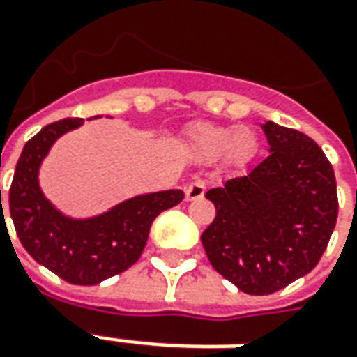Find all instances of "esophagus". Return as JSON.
Returning a JSON list of instances; mask_svg holds the SVG:
<instances>
[{
  "label": "esophagus",
  "mask_w": 357,
  "mask_h": 357,
  "mask_svg": "<svg viewBox=\"0 0 357 357\" xmlns=\"http://www.w3.org/2000/svg\"><path fill=\"white\" fill-rule=\"evenodd\" d=\"M205 189H207V183L203 179H195L185 188V199L188 201H197V199L205 195Z\"/></svg>",
  "instance_id": "1"
}]
</instances>
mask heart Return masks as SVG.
<instances>
[{
	"label": "heart",
	"mask_w": 357,
	"mask_h": 357,
	"mask_svg": "<svg viewBox=\"0 0 357 357\" xmlns=\"http://www.w3.org/2000/svg\"><path fill=\"white\" fill-rule=\"evenodd\" d=\"M191 146L199 158L215 162L225 158L230 164H246L258 152V137L252 128L199 125L191 132Z\"/></svg>",
	"instance_id": "1"
}]
</instances>
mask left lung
Here are the masks:
<instances>
[{"instance_id": "8db88e82", "label": "left lung", "mask_w": 357, "mask_h": 357, "mask_svg": "<svg viewBox=\"0 0 357 357\" xmlns=\"http://www.w3.org/2000/svg\"><path fill=\"white\" fill-rule=\"evenodd\" d=\"M270 156L209 189L217 215L201 234L211 266L248 295H270L314 270L338 217L332 164L295 128L261 125Z\"/></svg>"}]
</instances>
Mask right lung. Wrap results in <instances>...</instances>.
Masks as SVG:
<instances>
[{
  "mask_svg": "<svg viewBox=\"0 0 357 357\" xmlns=\"http://www.w3.org/2000/svg\"><path fill=\"white\" fill-rule=\"evenodd\" d=\"M82 123L84 119L50 123L26 142L9 189V211L17 236L35 261L68 283L96 285L128 270L140 258L152 220L181 203L183 191L137 195L89 219L60 213L38 185V169L58 138Z\"/></svg>",
  "mask_w": 357,
  "mask_h": 357,
  "instance_id": "obj_1",
  "label": "right lung"
}]
</instances>
